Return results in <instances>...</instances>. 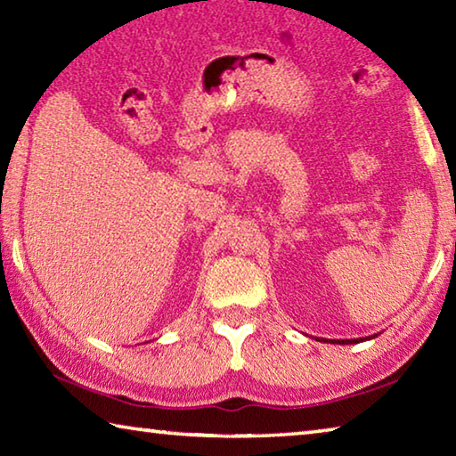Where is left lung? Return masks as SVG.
I'll return each instance as SVG.
<instances>
[{
    "instance_id": "1",
    "label": "left lung",
    "mask_w": 456,
    "mask_h": 456,
    "mask_svg": "<svg viewBox=\"0 0 456 456\" xmlns=\"http://www.w3.org/2000/svg\"><path fill=\"white\" fill-rule=\"evenodd\" d=\"M370 338H376V336H368V339ZM323 342H326V339H323ZM334 342H338V344H358V342H362V338L360 339H356V338H354V339H334Z\"/></svg>"
}]
</instances>
